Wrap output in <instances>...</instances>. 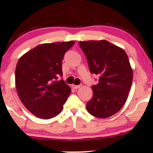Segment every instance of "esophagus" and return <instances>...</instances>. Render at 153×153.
Returning a JSON list of instances; mask_svg holds the SVG:
<instances>
[{"label":"esophagus","instance_id":"34e87169","mask_svg":"<svg viewBox=\"0 0 153 153\" xmlns=\"http://www.w3.org/2000/svg\"><path fill=\"white\" fill-rule=\"evenodd\" d=\"M72 88H73V89H79V88L81 86V85H74V84H72Z\"/></svg>","mask_w":153,"mask_h":153}]
</instances>
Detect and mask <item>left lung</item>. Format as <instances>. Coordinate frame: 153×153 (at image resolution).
Instances as JSON below:
<instances>
[{"instance_id":"left-lung-1","label":"left lung","mask_w":153,"mask_h":153,"mask_svg":"<svg viewBox=\"0 0 153 153\" xmlns=\"http://www.w3.org/2000/svg\"><path fill=\"white\" fill-rule=\"evenodd\" d=\"M87 59L91 73L100 75L91 86L93 96L86 103L91 115L108 118L125 105L133 81V70L123 48L106 40L78 42Z\"/></svg>"}]
</instances>
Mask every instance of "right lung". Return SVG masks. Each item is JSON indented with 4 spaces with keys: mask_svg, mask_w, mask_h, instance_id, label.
<instances>
[{
    "mask_svg": "<svg viewBox=\"0 0 153 153\" xmlns=\"http://www.w3.org/2000/svg\"><path fill=\"white\" fill-rule=\"evenodd\" d=\"M74 41L45 43L25 53L15 70L17 94L25 107L43 120L53 118L63 109L71 89L63 80L62 62Z\"/></svg>",
    "mask_w": 153,
    "mask_h": 153,
    "instance_id": "1",
    "label": "right lung"
}]
</instances>
